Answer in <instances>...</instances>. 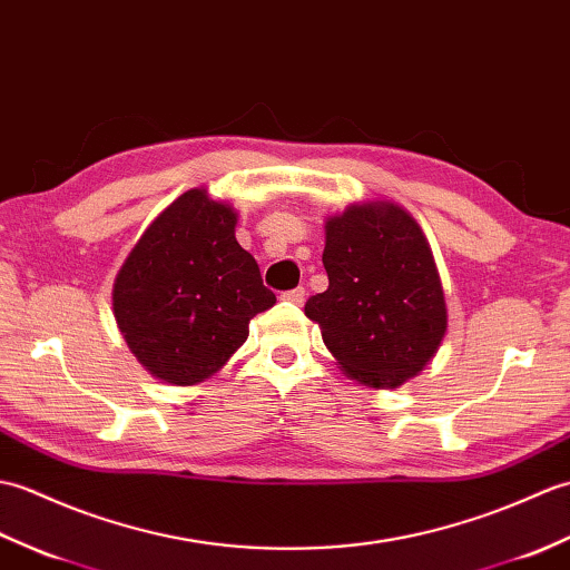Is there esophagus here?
Returning a JSON list of instances; mask_svg holds the SVG:
<instances>
[{"label": "esophagus", "instance_id": "1", "mask_svg": "<svg viewBox=\"0 0 570 570\" xmlns=\"http://www.w3.org/2000/svg\"><path fill=\"white\" fill-rule=\"evenodd\" d=\"M289 305H302L305 302V287H295V289H287V293L281 295Z\"/></svg>", "mask_w": 570, "mask_h": 570}]
</instances>
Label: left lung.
<instances>
[{
    "instance_id": "obj_1",
    "label": "left lung",
    "mask_w": 570,
    "mask_h": 570,
    "mask_svg": "<svg viewBox=\"0 0 570 570\" xmlns=\"http://www.w3.org/2000/svg\"><path fill=\"white\" fill-rule=\"evenodd\" d=\"M324 232L328 287L307 299L305 314L351 381L404 385L436 356L449 324L424 232L390 199L356 202L326 217Z\"/></svg>"
}]
</instances>
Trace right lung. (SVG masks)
<instances>
[{
    "label": "right lung",
    "instance_id": "obj_1",
    "mask_svg": "<svg viewBox=\"0 0 570 570\" xmlns=\"http://www.w3.org/2000/svg\"><path fill=\"white\" fill-rule=\"evenodd\" d=\"M238 214L193 187L148 224L111 289L114 320L136 361L168 385L217 375L275 305L256 258L236 242Z\"/></svg>",
    "mask_w": 570,
    "mask_h": 570
}]
</instances>
